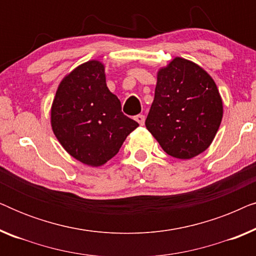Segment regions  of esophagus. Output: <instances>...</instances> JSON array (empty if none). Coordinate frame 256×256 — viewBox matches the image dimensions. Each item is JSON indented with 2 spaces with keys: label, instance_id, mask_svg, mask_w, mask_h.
<instances>
[{
  "label": "esophagus",
  "instance_id": "34e87169",
  "mask_svg": "<svg viewBox=\"0 0 256 256\" xmlns=\"http://www.w3.org/2000/svg\"><path fill=\"white\" fill-rule=\"evenodd\" d=\"M135 121L138 122V124L143 126V124H144V115H141V114L136 115V116H135Z\"/></svg>",
  "mask_w": 256,
  "mask_h": 256
}]
</instances>
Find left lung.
Masks as SVG:
<instances>
[{"instance_id": "left-lung-1", "label": "left lung", "mask_w": 256, "mask_h": 256, "mask_svg": "<svg viewBox=\"0 0 256 256\" xmlns=\"http://www.w3.org/2000/svg\"><path fill=\"white\" fill-rule=\"evenodd\" d=\"M224 106L214 80L196 62L174 57L158 68L146 127L168 155L191 160L211 146Z\"/></svg>"}]
</instances>
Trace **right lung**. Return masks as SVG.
<instances>
[{
	"label": "right lung",
	"mask_w": 256,
	"mask_h": 256,
	"mask_svg": "<svg viewBox=\"0 0 256 256\" xmlns=\"http://www.w3.org/2000/svg\"><path fill=\"white\" fill-rule=\"evenodd\" d=\"M50 118L62 148L93 168L113 158L138 127L121 112L120 100L107 87L104 64L96 59L82 62L62 79Z\"/></svg>",
	"instance_id": "add662e5"
}]
</instances>
